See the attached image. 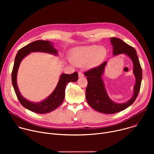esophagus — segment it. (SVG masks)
Returning <instances> with one entry per match:
<instances>
[{
    "label": "esophagus",
    "instance_id": "obj_1",
    "mask_svg": "<svg viewBox=\"0 0 154 154\" xmlns=\"http://www.w3.org/2000/svg\"><path fill=\"white\" fill-rule=\"evenodd\" d=\"M83 76H84V75H83V74L82 72H79V77H83Z\"/></svg>",
    "mask_w": 154,
    "mask_h": 154
}]
</instances>
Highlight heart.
Segmentation results:
<instances>
[{
  "label": "heart",
  "mask_w": 154,
  "mask_h": 154,
  "mask_svg": "<svg viewBox=\"0 0 154 154\" xmlns=\"http://www.w3.org/2000/svg\"><path fill=\"white\" fill-rule=\"evenodd\" d=\"M106 50L103 47L88 46L73 49L71 52L72 62L81 66L88 63L90 66H94L100 64L106 55Z\"/></svg>",
  "instance_id": "obj_1"
}]
</instances>
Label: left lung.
I'll use <instances>...</instances> for the list:
<instances>
[{
    "label": "left lung",
    "mask_w": 154,
    "mask_h": 154,
    "mask_svg": "<svg viewBox=\"0 0 154 154\" xmlns=\"http://www.w3.org/2000/svg\"><path fill=\"white\" fill-rule=\"evenodd\" d=\"M110 41L113 48V55L125 54L132 61L136 83L132 97L126 102L118 103L114 102L108 96L102 78L106 64V61L97 67L86 71L84 74L88 80L85 93L87 102L95 110L105 114H114L121 112L132 104L138 95L142 80V69L136 50L119 38L113 37Z\"/></svg>",
    "instance_id": "1"
}]
</instances>
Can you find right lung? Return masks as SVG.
<instances>
[{
	"mask_svg": "<svg viewBox=\"0 0 154 154\" xmlns=\"http://www.w3.org/2000/svg\"><path fill=\"white\" fill-rule=\"evenodd\" d=\"M46 52L54 55L58 54L57 50L54 48L52 44L49 41H35L21 48L18 51L15 57L11 74L12 84L16 96L22 105L36 113L45 114L52 112L63 103L65 96L66 86L70 82H74L78 80V73L75 72L72 74H62L54 91L48 97L39 103L30 102L20 94L17 87L16 79L21 61L30 52Z\"/></svg>",
	"mask_w": 154,
	"mask_h": 154,
	"instance_id": "add662e5",
	"label": "right lung"
}]
</instances>
